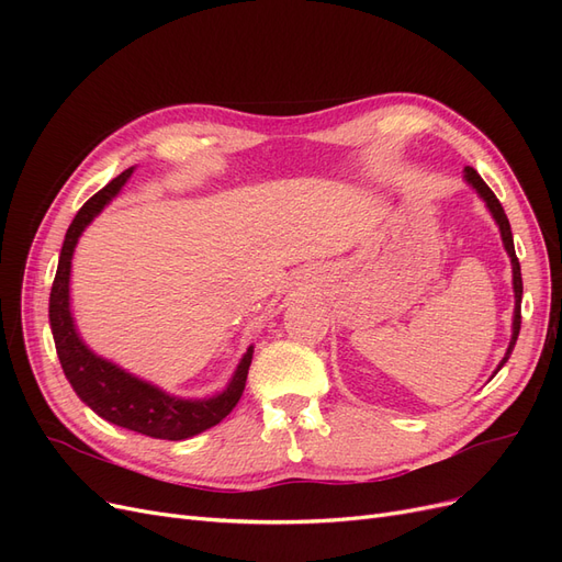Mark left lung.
I'll list each match as a JSON object with an SVG mask.
<instances>
[{
	"instance_id": "left-lung-1",
	"label": "left lung",
	"mask_w": 562,
	"mask_h": 562,
	"mask_svg": "<svg viewBox=\"0 0 562 562\" xmlns=\"http://www.w3.org/2000/svg\"><path fill=\"white\" fill-rule=\"evenodd\" d=\"M464 178H467V182L473 187V190L479 192V196L485 201L487 211L492 213V217H495V223L499 225L502 241H504V248H506V252H508V258H512V269H514V297H516V307H514V333H512V342H508V349H506V353H504V359H502V363H499V366H497V370H495V375H497V372L502 370V366L508 361V356H512V351H514V347H516L518 333H520V300H522L520 262H518V258H516L512 225H508V217H506V213H504V209H502L499 199H497V196H495V192H492L490 187L483 182V178L473 171L471 166H467V168H464ZM495 375H492V378H495Z\"/></svg>"
}]
</instances>
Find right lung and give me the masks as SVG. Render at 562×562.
<instances>
[{"mask_svg": "<svg viewBox=\"0 0 562 562\" xmlns=\"http://www.w3.org/2000/svg\"><path fill=\"white\" fill-rule=\"evenodd\" d=\"M133 168H126L122 176H116L103 190L93 194L79 213L75 215L70 229L65 234L60 248V260L54 285L48 297V321L50 333L63 372L67 382L72 384L75 394L87 403L91 411L116 427L128 431H138L143 436L164 438V440H182L206 431L223 422L234 405L239 403L248 368L252 361V347L244 353V359L236 366L229 384L211 398H178L166 394L159 386L149 384L131 372L114 366L103 356L93 353L77 333L75 318L70 312V269L72 255L81 232L87 229L93 217L103 211L108 203L119 194L124 182L131 178Z\"/></svg>", "mask_w": 562, "mask_h": 562, "instance_id": "1", "label": "right lung"}]
</instances>
